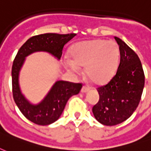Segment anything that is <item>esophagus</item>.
Here are the masks:
<instances>
[{
  "mask_svg": "<svg viewBox=\"0 0 151 151\" xmlns=\"http://www.w3.org/2000/svg\"><path fill=\"white\" fill-rule=\"evenodd\" d=\"M90 90V88L88 86H83V87L81 88V93H85L88 92V90Z\"/></svg>",
  "mask_w": 151,
  "mask_h": 151,
  "instance_id": "1",
  "label": "esophagus"
}]
</instances>
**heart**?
I'll return each mask as SVG.
<instances>
[{"label": "heart", "instance_id": "heart-1", "mask_svg": "<svg viewBox=\"0 0 151 151\" xmlns=\"http://www.w3.org/2000/svg\"><path fill=\"white\" fill-rule=\"evenodd\" d=\"M70 55L72 59H66L65 62L70 72L79 73L80 66H85L86 75L93 83L100 85L110 81L115 74L120 50L115 41L93 40L74 45Z\"/></svg>", "mask_w": 151, "mask_h": 151}]
</instances>
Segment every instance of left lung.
<instances>
[{
	"label": "left lung",
	"instance_id": "1",
	"mask_svg": "<svg viewBox=\"0 0 151 151\" xmlns=\"http://www.w3.org/2000/svg\"><path fill=\"white\" fill-rule=\"evenodd\" d=\"M120 50V63L110 82L98 88L99 101L92 109L97 121L115 126L126 121L138 107L145 84L138 56L122 39L114 37Z\"/></svg>",
	"mask_w": 151,
	"mask_h": 151
}]
</instances>
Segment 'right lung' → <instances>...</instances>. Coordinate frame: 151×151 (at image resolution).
<instances>
[{
    "mask_svg": "<svg viewBox=\"0 0 151 151\" xmlns=\"http://www.w3.org/2000/svg\"><path fill=\"white\" fill-rule=\"evenodd\" d=\"M75 36V33H44L34 36L27 40L17 53L12 67L13 99L23 115L33 123L47 126L57 121L63 112L68 100L80 92L82 85L57 81L39 103H32L22 93L19 84L20 71L25 58L33 53L45 52L60 60L64 45Z\"/></svg>",
    "mask_w": 151,
    "mask_h": 151,
    "instance_id": "obj_1",
    "label": "right lung"
}]
</instances>
